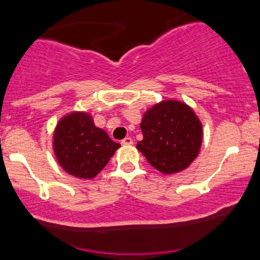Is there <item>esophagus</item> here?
Returning <instances> with one entry per match:
<instances>
[{
    "instance_id": "esophagus-1",
    "label": "esophagus",
    "mask_w": 260,
    "mask_h": 260,
    "mask_svg": "<svg viewBox=\"0 0 260 260\" xmlns=\"http://www.w3.org/2000/svg\"><path fill=\"white\" fill-rule=\"evenodd\" d=\"M133 140L131 137H125L122 140V145H132Z\"/></svg>"
}]
</instances>
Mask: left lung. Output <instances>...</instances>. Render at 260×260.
Listing matches in <instances>:
<instances>
[{
	"mask_svg": "<svg viewBox=\"0 0 260 260\" xmlns=\"http://www.w3.org/2000/svg\"><path fill=\"white\" fill-rule=\"evenodd\" d=\"M137 149L162 174H176L196 158L203 141V127L190 107L165 101L147 111Z\"/></svg>",
	"mask_w": 260,
	"mask_h": 260,
	"instance_id": "8db88e82",
	"label": "left lung"
}]
</instances>
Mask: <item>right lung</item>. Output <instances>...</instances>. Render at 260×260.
<instances>
[{"label": "right lung", "instance_id": "right-lung-1", "mask_svg": "<svg viewBox=\"0 0 260 260\" xmlns=\"http://www.w3.org/2000/svg\"><path fill=\"white\" fill-rule=\"evenodd\" d=\"M119 143L114 142L90 115L72 113L62 118L54 135V149L60 166L79 179H93L108 164Z\"/></svg>", "mask_w": 260, "mask_h": 260}]
</instances>
